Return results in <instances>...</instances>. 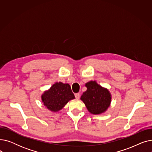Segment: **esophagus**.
Listing matches in <instances>:
<instances>
[{"mask_svg": "<svg viewBox=\"0 0 152 152\" xmlns=\"http://www.w3.org/2000/svg\"><path fill=\"white\" fill-rule=\"evenodd\" d=\"M75 97L76 99H79V97H80V94H79V93H77V94H75Z\"/></svg>", "mask_w": 152, "mask_h": 152, "instance_id": "34e87169", "label": "esophagus"}]
</instances>
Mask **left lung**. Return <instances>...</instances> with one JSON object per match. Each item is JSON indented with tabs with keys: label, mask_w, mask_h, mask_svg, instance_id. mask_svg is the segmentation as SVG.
Here are the masks:
<instances>
[{
	"label": "left lung",
	"mask_w": 152,
	"mask_h": 152,
	"mask_svg": "<svg viewBox=\"0 0 152 152\" xmlns=\"http://www.w3.org/2000/svg\"><path fill=\"white\" fill-rule=\"evenodd\" d=\"M87 91L81 97L87 110L93 115L105 113L109 108L111 102V94L105 87H103L95 81L86 83Z\"/></svg>",
	"instance_id": "left-lung-1"
}]
</instances>
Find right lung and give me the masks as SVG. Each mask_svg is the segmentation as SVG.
Listing matches in <instances>:
<instances>
[{
  "instance_id": "1",
  "label": "right lung",
  "mask_w": 152,
  "mask_h": 152,
  "mask_svg": "<svg viewBox=\"0 0 152 152\" xmlns=\"http://www.w3.org/2000/svg\"><path fill=\"white\" fill-rule=\"evenodd\" d=\"M69 84L57 82L49 89L44 91L41 99L44 105L53 112H57L71 100L75 99Z\"/></svg>"
}]
</instances>
